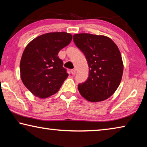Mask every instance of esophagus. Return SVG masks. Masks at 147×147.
Instances as JSON below:
<instances>
[{"mask_svg":"<svg viewBox=\"0 0 147 147\" xmlns=\"http://www.w3.org/2000/svg\"><path fill=\"white\" fill-rule=\"evenodd\" d=\"M71 74H73V75H74V74H76V69H72V70L71 71Z\"/></svg>","mask_w":147,"mask_h":147,"instance_id":"1","label":"esophagus"}]
</instances>
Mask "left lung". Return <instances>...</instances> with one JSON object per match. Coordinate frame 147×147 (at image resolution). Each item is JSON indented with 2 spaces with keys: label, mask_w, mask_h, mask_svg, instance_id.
Here are the masks:
<instances>
[{
  "label": "left lung",
  "mask_w": 147,
  "mask_h": 147,
  "mask_svg": "<svg viewBox=\"0 0 147 147\" xmlns=\"http://www.w3.org/2000/svg\"><path fill=\"white\" fill-rule=\"evenodd\" d=\"M76 46L88 61L89 77L78 89L90 102L103 101L112 95L121 83L123 63L119 48L110 38L91 34L73 36Z\"/></svg>",
  "instance_id": "left-lung-1"
}]
</instances>
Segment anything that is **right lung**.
Listing matches in <instances>:
<instances>
[{
  "instance_id": "right-lung-1",
  "label": "right lung",
  "mask_w": 147,
  "mask_h": 147,
  "mask_svg": "<svg viewBox=\"0 0 147 147\" xmlns=\"http://www.w3.org/2000/svg\"><path fill=\"white\" fill-rule=\"evenodd\" d=\"M72 38L66 32H51L35 38L26 47L20 63L21 78L36 96L45 98L56 93L68 77L58 54Z\"/></svg>"
}]
</instances>
